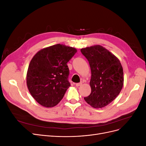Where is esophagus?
<instances>
[{
	"label": "esophagus",
	"mask_w": 146,
	"mask_h": 146,
	"mask_svg": "<svg viewBox=\"0 0 146 146\" xmlns=\"http://www.w3.org/2000/svg\"><path fill=\"white\" fill-rule=\"evenodd\" d=\"M82 85V83H78L76 84V86L77 87H78V86H80Z\"/></svg>",
	"instance_id": "1"
}]
</instances>
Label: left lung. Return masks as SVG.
I'll list each match as a JSON object with an SVG mask.
<instances>
[{
	"instance_id": "left-lung-1",
	"label": "left lung",
	"mask_w": 146,
	"mask_h": 146,
	"mask_svg": "<svg viewBox=\"0 0 146 146\" xmlns=\"http://www.w3.org/2000/svg\"><path fill=\"white\" fill-rule=\"evenodd\" d=\"M89 62L91 78V94L84 98L95 108H102L115 99L123 85V72L120 61L102 46L81 48Z\"/></svg>"
}]
</instances>
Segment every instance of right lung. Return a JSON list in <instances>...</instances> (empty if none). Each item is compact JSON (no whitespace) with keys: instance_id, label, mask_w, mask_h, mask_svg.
Segmentation results:
<instances>
[{"instance_id":"add662e5","label":"right lung","mask_w":146,"mask_h":146,"mask_svg":"<svg viewBox=\"0 0 146 146\" xmlns=\"http://www.w3.org/2000/svg\"><path fill=\"white\" fill-rule=\"evenodd\" d=\"M77 52L76 48L55 44L38 51L31 60L27 86L38 104L47 108L56 105L70 86L67 63Z\"/></svg>"}]
</instances>
